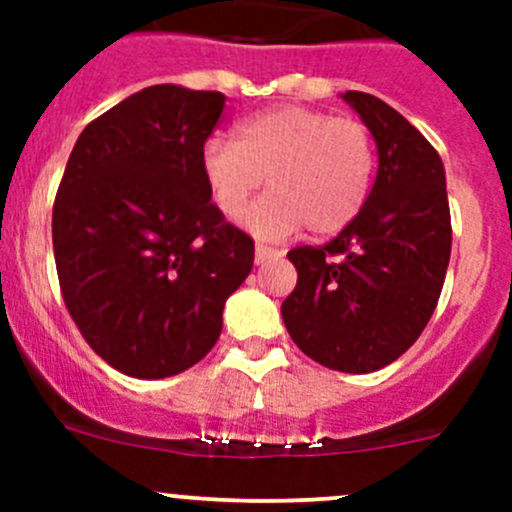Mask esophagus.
Listing matches in <instances>:
<instances>
[{
  "label": "esophagus",
  "mask_w": 512,
  "mask_h": 512,
  "mask_svg": "<svg viewBox=\"0 0 512 512\" xmlns=\"http://www.w3.org/2000/svg\"><path fill=\"white\" fill-rule=\"evenodd\" d=\"M275 257H282V250H275V247H267V245H262V242H257L255 245L257 265H262V262H267V260H275Z\"/></svg>",
  "instance_id": "1"
}]
</instances>
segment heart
<instances>
[{"label":"heart","instance_id":"obj_1","mask_svg":"<svg viewBox=\"0 0 512 512\" xmlns=\"http://www.w3.org/2000/svg\"><path fill=\"white\" fill-rule=\"evenodd\" d=\"M376 148L366 123L309 106H277L245 118L235 143L210 138L200 156L210 198L237 218L267 175L270 193L242 223L255 235L282 240L307 225L312 235H337L371 193Z\"/></svg>","mask_w":512,"mask_h":512}]
</instances>
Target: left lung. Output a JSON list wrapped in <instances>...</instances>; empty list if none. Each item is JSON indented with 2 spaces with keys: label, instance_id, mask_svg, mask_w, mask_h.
Returning a JSON list of instances; mask_svg holds the SVG:
<instances>
[{
  "label": "left lung",
  "instance_id": "left-lung-1",
  "mask_svg": "<svg viewBox=\"0 0 512 512\" xmlns=\"http://www.w3.org/2000/svg\"><path fill=\"white\" fill-rule=\"evenodd\" d=\"M344 101L376 141L379 168L361 213L327 245L287 252L297 287L282 302L309 359L369 374L421 337L451 260V210L436 148L396 108L361 91Z\"/></svg>",
  "mask_w": 512,
  "mask_h": 512
}]
</instances>
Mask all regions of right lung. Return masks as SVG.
<instances>
[{"label": "right lung", "instance_id": "add662e5", "mask_svg": "<svg viewBox=\"0 0 512 512\" xmlns=\"http://www.w3.org/2000/svg\"><path fill=\"white\" fill-rule=\"evenodd\" d=\"M223 108L220 91L148 86L84 128L56 190L66 309L89 347L136 379L198 364L252 270L255 242L210 203L200 170Z\"/></svg>", "mask_w": 512, "mask_h": 512}]
</instances>
